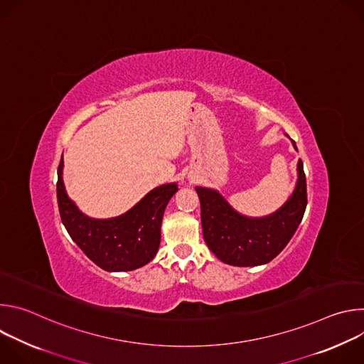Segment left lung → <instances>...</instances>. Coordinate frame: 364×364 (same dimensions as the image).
Masks as SVG:
<instances>
[{
	"label": "left lung",
	"instance_id": "left-lung-1",
	"mask_svg": "<svg viewBox=\"0 0 364 364\" xmlns=\"http://www.w3.org/2000/svg\"><path fill=\"white\" fill-rule=\"evenodd\" d=\"M196 191L204 242L222 262L233 267H256L272 261L294 236L306 207V181L301 160L291 198L278 212L262 219L239 215L215 190L196 187Z\"/></svg>",
	"mask_w": 364,
	"mask_h": 364
}]
</instances>
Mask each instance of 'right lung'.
I'll return each mask as SVG.
<instances>
[{"instance_id":"obj_1","label":"right lung","mask_w":364,"mask_h":364,"mask_svg":"<svg viewBox=\"0 0 364 364\" xmlns=\"http://www.w3.org/2000/svg\"><path fill=\"white\" fill-rule=\"evenodd\" d=\"M62 170L63 159L58 168V204L62 223L83 253L99 268L109 272L132 271L146 265L159 250L164 210L178 190L177 184L151 190L122 216L97 220L80 213L68 197Z\"/></svg>"}]
</instances>
